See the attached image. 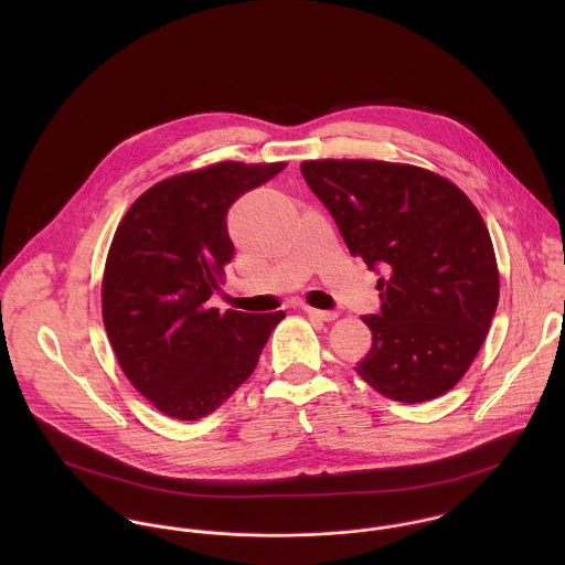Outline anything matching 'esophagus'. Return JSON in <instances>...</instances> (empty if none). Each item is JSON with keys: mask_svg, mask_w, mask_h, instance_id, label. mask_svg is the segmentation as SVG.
Segmentation results:
<instances>
[{"mask_svg": "<svg viewBox=\"0 0 565 565\" xmlns=\"http://www.w3.org/2000/svg\"><path fill=\"white\" fill-rule=\"evenodd\" d=\"M302 311L313 318V320H322V322H332L337 318L334 311H320V309H313V307H302Z\"/></svg>", "mask_w": 565, "mask_h": 565, "instance_id": "esophagus-1", "label": "esophagus"}]
</instances>
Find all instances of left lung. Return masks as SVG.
Segmentation results:
<instances>
[{
	"mask_svg": "<svg viewBox=\"0 0 565 565\" xmlns=\"http://www.w3.org/2000/svg\"><path fill=\"white\" fill-rule=\"evenodd\" d=\"M300 169L350 254L381 276V311L361 318L372 348L356 374L398 403L452 390L483 345L500 294L477 206L413 164L326 159Z\"/></svg>",
	"mask_w": 565,
	"mask_h": 565,
	"instance_id": "1",
	"label": "left lung"
}]
</instances>
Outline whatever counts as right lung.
Masks as SVG:
<instances>
[{
    "label": "right lung",
    "mask_w": 565,
    "mask_h": 565,
    "mask_svg": "<svg viewBox=\"0 0 565 565\" xmlns=\"http://www.w3.org/2000/svg\"><path fill=\"white\" fill-rule=\"evenodd\" d=\"M282 169L217 162L167 178L115 233L102 280L104 326L124 374L169 417L191 422L226 403L285 318L209 307L235 254L228 209Z\"/></svg>",
    "instance_id": "add662e5"
}]
</instances>
